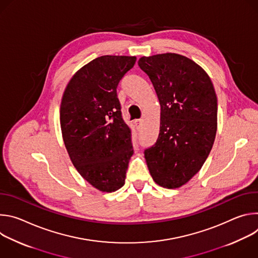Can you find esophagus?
Instances as JSON below:
<instances>
[{"label":"esophagus","mask_w":258,"mask_h":258,"mask_svg":"<svg viewBox=\"0 0 258 258\" xmlns=\"http://www.w3.org/2000/svg\"><path fill=\"white\" fill-rule=\"evenodd\" d=\"M142 123H143V119H142V118H140V119H136V120H135V124H136L137 126H140Z\"/></svg>","instance_id":"esophagus-1"}]
</instances>
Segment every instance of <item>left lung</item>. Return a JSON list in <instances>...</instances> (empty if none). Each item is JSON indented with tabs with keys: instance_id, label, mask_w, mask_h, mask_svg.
I'll return each mask as SVG.
<instances>
[{
	"instance_id": "left-lung-1",
	"label": "left lung",
	"mask_w": 258,
	"mask_h": 258,
	"mask_svg": "<svg viewBox=\"0 0 258 258\" xmlns=\"http://www.w3.org/2000/svg\"><path fill=\"white\" fill-rule=\"evenodd\" d=\"M140 68L149 77L160 104V130L145 159L157 185L176 189L203 166L217 130V98L207 72L175 53L143 56Z\"/></svg>"
}]
</instances>
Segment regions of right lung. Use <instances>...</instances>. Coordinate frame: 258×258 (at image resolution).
<instances>
[{
  "instance_id": "right-lung-1",
  "label": "right lung",
  "mask_w": 258,
  "mask_h": 258,
  "mask_svg": "<svg viewBox=\"0 0 258 258\" xmlns=\"http://www.w3.org/2000/svg\"><path fill=\"white\" fill-rule=\"evenodd\" d=\"M136 60L135 56L98 57L73 75L62 96L60 125L69 158L101 192L111 193L124 185L134 154L116 88Z\"/></svg>"
}]
</instances>
